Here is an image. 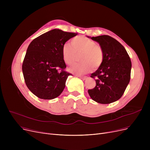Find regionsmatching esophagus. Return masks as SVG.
Returning <instances> with one entry per match:
<instances>
[{"mask_svg":"<svg viewBox=\"0 0 150 150\" xmlns=\"http://www.w3.org/2000/svg\"><path fill=\"white\" fill-rule=\"evenodd\" d=\"M80 78L83 80H85L87 79V76H80Z\"/></svg>","mask_w":150,"mask_h":150,"instance_id":"34e87169","label":"esophagus"}]
</instances>
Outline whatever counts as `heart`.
<instances>
[{
    "mask_svg": "<svg viewBox=\"0 0 150 150\" xmlns=\"http://www.w3.org/2000/svg\"><path fill=\"white\" fill-rule=\"evenodd\" d=\"M72 44L66 42L62 46V58L66 64L72 65L76 61V56L81 54V64H75L69 68V71L78 76H83L90 72L92 66L98 67L103 62V53L96 42L85 36H79L72 39Z\"/></svg>",
    "mask_w": 150,
    "mask_h": 150,
    "instance_id": "b5f03b06",
    "label": "heart"
}]
</instances>
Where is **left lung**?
Instances as JSON below:
<instances>
[{
	"label": "left lung",
	"mask_w": 150,
	"mask_h": 150,
	"mask_svg": "<svg viewBox=\"0 0 150 150\" xmlns=\"http://www.w3.org/2000/svg\"><path fill=\"white\" fill-rule=\"evenodd\" d=\"M97 42L103 50V62L91 77L96 86L88 90L91 98L97 103L109 104L119 100L128 85L131 61L125 47L114 38L101 35L89 37Z\"/></svg>",
	"instance_id": "8db88e82"
}]
</instances>
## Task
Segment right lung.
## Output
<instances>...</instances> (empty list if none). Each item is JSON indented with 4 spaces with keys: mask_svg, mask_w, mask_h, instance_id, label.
<instances>
[{
    "mask_svg": "<svg viewBox=\"0 0 150 150\" xmlns=\"http://www.w3.org/2000/svg\"><path fill=\"white\" fill-rule=\"evenodd\" d=\"M78 33L53 29L31 42L22 64V72L29 90L39 98H57L65 88L70 74L62 58V46Z\"/></svg>",
    "mask_w": 150,
    "mask_h": 150,
    "instance_id": "1",
    "label": "right lung"
}]
</instances>
